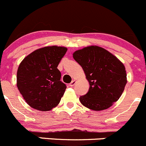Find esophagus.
Wrapping results in <instances>:
<instances>
[{
  "label": "esophagus",
  "instance_id": "1",
  "mask_svg": "<svg viewBox=\"0 0 146 146\" xmlns=\"http://www.w3.org/2000/svg\"><path fill=\"white\" fill-rule=\"evenodd\" d=\"M76 84L75 80H72V81L69 83V86H70V87H73V86H74V84Z\"/></svg>",
  "mask_w": 146,
  "mask_h": 146
}]
</instances>
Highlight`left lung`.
Listing matches in <instances>:
<instances>
[{
  "label": "left lung",
  "mask_w": 146,
  "mask_h": 146,
  "mask_svg": "<svg viewBox=\"0 0 146 146\" xmlns=\"http://www.w3.org/2000/svg\"><path fill=\"white\" fill-rule=\"evenodd\" d=\"M82 67L90 89L80 102L92 110H103L117 102L127 83L125 66L116 56L102 47L90 46L73 54Z\"/></svg>",
  "instance_id": "left-lung-1"
}]
</instances>
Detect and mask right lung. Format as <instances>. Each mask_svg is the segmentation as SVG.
<instances>
[{"label": "right lung", "instance_id": "1", "mask_svg": "<svg viewBox=\"0 0 146 146\" xmlns=\"http://www.w3.org/2000/svg\"><path fill=\"white\" fill-rule=\"evenodd\" d=\"M67 48L51 46L38 48L21 62L17 71V87L32 108L48 111L57 106L66 86L57 69Z\"/></svg>", "mask_w": 146, "mask_h": 146}]
</instances>
